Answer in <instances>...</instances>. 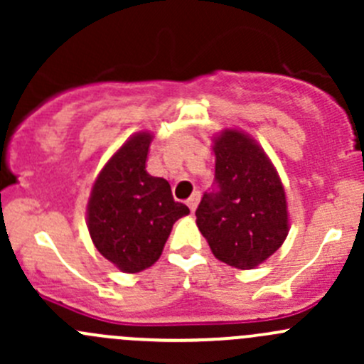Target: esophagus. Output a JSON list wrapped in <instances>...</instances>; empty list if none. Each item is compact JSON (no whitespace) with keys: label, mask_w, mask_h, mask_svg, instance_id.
Wrapping results in <instances>:
<instances>
[{"label":"esophagus","mask_w":364,"mask_h":364,"mask_svg":"<svg viewBox=\"0 0 364 364\" xmlns=\"http://www.w3.org/2000/svg\"><path fill=\"white\" fill-rule=\"evenodd\" d=\"M199 199H200V196H199V192H196L193 193L192 197H190L188 200H186V204H188V208H190V211H196V208H197V204H199Z\"/></svg>","instance_id":"1"}]
</instances>
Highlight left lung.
I'll use <instances>...</instances> for the list:
<instances>
[{"mask_svg":"<svg viewBox=\"0 0 364 364\" xmlns=\"http://www.w3.org/2000/svg\"><path fill=\"white\" fill-rule=\"evenodd\" d=\"M213 149L215 183L197 208V227L216 259L237 269H253L287 237L285 190L248 135L225 130Z\"/></svg>","mask_w":364,"mask_h":364,"instance_id":"8db88e82","label":"left lung"}]
</instances>
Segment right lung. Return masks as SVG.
<instances>
[{
    "mask_svg": "<svg viewBox=\"0 0 364 364\" xmlns=\"http://www.w3.org/2000/svg\"><path fill=\"white\" fill-rule=\"evenodd\" d=\"M151 134L128 139L105 164L87 203V229L97 250L124 273H139L160 259L176 220L188 215L171 185L149 176Z\"/></svg>",
    "mask_w": 364,
    "mask_h": 364,
    "instance_id": "obj_1",
    "label": "right lung"
}]
</instances>
